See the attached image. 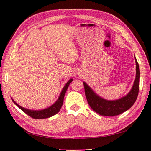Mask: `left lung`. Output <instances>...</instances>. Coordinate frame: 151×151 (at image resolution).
<instances>
[{
  "label": "left lung",
  "mask_w": 151,
  "mask_h": 151,
  "mask_svg": "<svg viewBox=\"0 0 151 151\" xmlns=\"http://www.w3.org/2000/svg\"><path fill=\"white\" fill-rule=\"evenodd\" d=\"M136 62V78L131 90L126 96L115 101H108L101 98L94 93L90 86L83 82L86 100L91 109L100 115L112 116H116L129 110L136 101L139 91L140 69L139 65Z\"/></svg>",
  "instance_id": "left-lung-1"
}]
</instances>
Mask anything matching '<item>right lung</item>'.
<instances>
[{"instance_id": "obj_1", "label": "right lung", "mask_w": 151, "mask_h": 151, "mask_svg": "<svg viewBox=\"0 0 151 151\" xmlns=\"http://www.w3.org/2000/svg\"><path fill=\"white\" fill-rule=\"evenodd\" d=\"M73 79L70 78V80L66 83V85L63 87L62 91H61L60 96L57 99V101H56L52 105L48 107L47 109L40 110V111H34V110L27 109L26 108H24V107L19 105V104H18L12 99V101L20 109H21L22 111L33 119H42L49 118V117L55 115V114H57L58 112H59L60 109H61V107H62V105L63 104L64 96H65L66 90H67L68 86H69L70 83L73 81Z\"/></svg>"}]
</instances>
